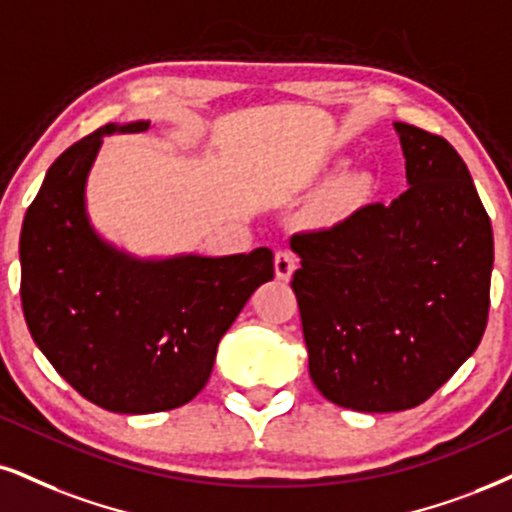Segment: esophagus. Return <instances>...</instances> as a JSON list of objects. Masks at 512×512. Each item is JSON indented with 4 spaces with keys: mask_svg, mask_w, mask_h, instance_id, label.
Returning <instances> with one entry per match:
<instances>
[{
    "mask_svg": "<svg viewBox=\"0 0 512 512\" xmlns=\"http://www.w3.org/2000/svg\"><path fill=\"white\" fill-rule=\"evenodd\" d=\"M296 263H299V258H296L292 251L282 249L275 254V275L277 280H289L292 273L296 270Z\"/></svg>",
    "mask_w": 512,
    "mask_h": 512,
    "instance_id": "obj_1",
    "label": "esophagus"
}]
</instances>
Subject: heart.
I'll use <instances>...</instances> for the list:
<instances>
[{
	"instance_id": "obj_1",
	"label": "heart",
	"mask_w": 512,
	"mask_h": 512,
	"mask_svg": "<svg viewBox=\"0 0 512 512\" xmlns=\"http://www.w3.org/2000/svg\"><path fill=\"white\" fill-rule=\"evenodd\" d=\"M361 197H363V182H358L353 178L339 180L330 192V206L332 208H349L356 204Z\"/></svg>"
}]
</instances>
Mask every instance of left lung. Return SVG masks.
<instances>
[{
  "mask_svg": "<svg viewBox=\"0 0 512 512\" xmlns=\"http://www.w3.org/2000/svg\"><path fill=\"white\" fill-rule=\"evenodd\" d=\"M394 128L406 192L292 237L311 380L361 413L425 403L475 353L489 318L494 235L470 170L444 137Z\"/></svg>",
  "mask_w": 512,
  "mask_h": 512,
  "instance_id": "1",
  "label": "left lung"
}]
</instances>
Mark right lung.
Returning <instances> with one entry per match:
<instances>
[{
    "label": "right lung",
    "mask_w": 512,
    "mask_h": 512,
    "mask_svg": "<svg viewBox=\"0 0 512 512\" xmlns=\"http://www.w3.org/2000/svg\"><path fill=\"white\" fill-rule=\"evenodd\" d=\"M104 125L47 170L21 230V304L35 344L71 387L111 413L185 406L211 377L220 337L273 280V251L140 261L97 237L85 180Z\"/></svg>",
    "instance_id": "obj_1"
}]
</instances>
